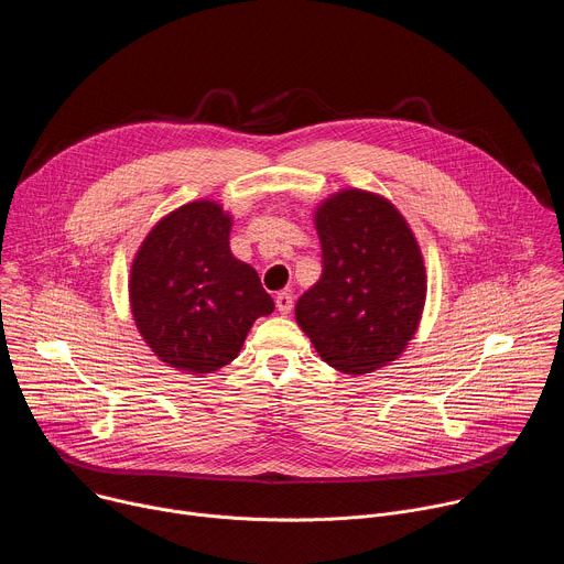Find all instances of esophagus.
Here are the masks:
<instances>
[{"instance_id": "esophagus-1", "label": "esophagus", "mask_w": 564, "mask_h": 564, "mask_svg": "<svg viewBox=\"0 0 564 564\" xmlns=\"http://www.w3.org/2000/svg\"><path fill=\"white\" fill-rule=\"evenodd\" d=\"M292 305H294V296H292L290 290H283V292L276 294V310H279L281 314H290Z\"/></svg>"}]
</instances>
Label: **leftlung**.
Wrapping results in <instances>:
<instances>
[{
	"instance_id": "1",
	"label": "left lung",
	"mask_w": 564,
	"mask_h": 564,
	"mask_svg": "<svg viewBox=\"0 0 564 564\" xmlns=\"http://www.w3.org/2000/svg\"><path fill=\"white\" fill-rule=\"evenodd\" d=\"M324 272L294 314L316 352L348 375L372 372L413 339L426 272L417 240L386 198L346 189L316 212Z\"/></svg>"
}]
</instances>
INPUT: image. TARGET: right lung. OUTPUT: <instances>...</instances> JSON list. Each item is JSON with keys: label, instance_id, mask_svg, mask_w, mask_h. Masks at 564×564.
Returning <instances> with one entry per match:
<instances>
[{"label": "right lung", "instance_id": "1", "mask_svg": "<svg viewBox=\"0 0 564 564\" xmlns=\"http://www.w3.org/2000/svg\"><path fill=\"white\" fill-rule=\"evenodd\" d=\"M231 218L212 200L183 205L140 246L129 281L135 326L155 357L187 375L236 359L274 310L257 270L229 252Z\"/></svg>", "mask_w": 564, "mask_h": 564}]
</instances>
